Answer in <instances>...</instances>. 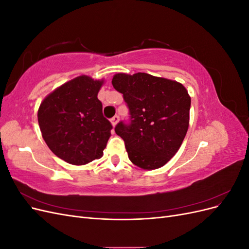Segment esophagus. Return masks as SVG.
<instances>
[{"label":"esophagus","instance_id":"1","mask_svg":"<svg viewBox=\"0 0 249 249\" xmlns=\"http://www.w3.org/2000/svg\"><path fill=\"white\" fill-rule=\"evenodd\" d=\"M118 120H119V117H118L117 115H115L114 117H112V118H111V124H112V125L115 126V125L117 124V123H118Z\"/></svg>","mask_w":249,"mask_h":249}]
</instances>
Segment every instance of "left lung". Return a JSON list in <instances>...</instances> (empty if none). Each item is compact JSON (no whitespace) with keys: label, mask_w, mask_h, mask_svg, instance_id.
Here are the masks:
<instances>
[{"label":"left lung","mask_w":249,"mask_h":249,"mask_svg":"<svg viewBox=\"0 0 249 249\" xmlns=\"http://www.w3.org/2000/svg\"><path fill=\"white\" fill-rule=\"evenodd\" d=\"M112 85L124 94L131 124L120 122L115 133L124 141L129 159L153 170L164 166L183 143L189 126L191 97L180 83L145 72L113 76Z\"/></svg>","instance_id":"obj_1"}]
</instances>
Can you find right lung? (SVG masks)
<instances>
[{"label": "right lung", "mask_w": 249, "mask_h": 249, "mask_svg": "<svg viewBox=\"0 0 249 249\" xmlns=\"http://www.w3.org/2000/svg\"><path fill=\"white\" fill-rule=\"evenodd\" d=\"M104 82L83 74L56 88L40 104L37 117L42 138L67 163L85 165L103 157L112 129L97 99Z\"/></svg>", "instance_id": "right-lung-1"}]
</instances>
